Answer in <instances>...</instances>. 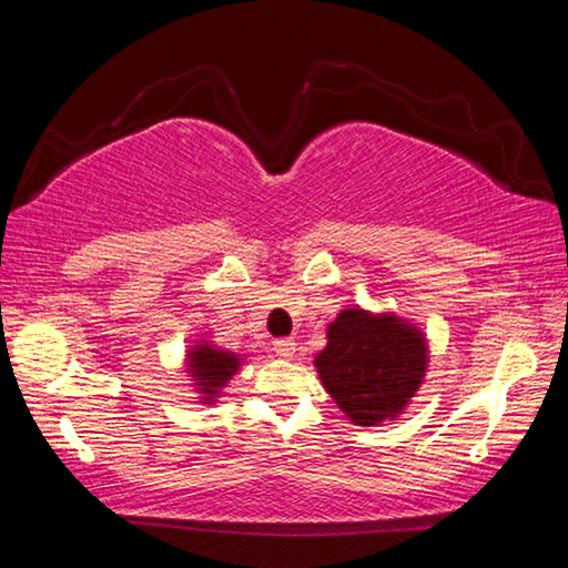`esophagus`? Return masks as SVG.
I'll return each instance as SVG.
<instances>
[{
  "instance_id": "esophagus-1",
  "label": "esophagus",
  "mask_w": 568,
  "mask_h": 568,
  "mask_svg": "<svg viewBox=\"0 0 568 568\" xmlns=\"http://www.w3.org/2000/svg\"><path fill=\"white\" fill-rule=\"evenodd\" d=\"M273 351H275V355H281V358H293L295 341L293 338H277V341H273Z\"/></svg>"
}]
</instances>
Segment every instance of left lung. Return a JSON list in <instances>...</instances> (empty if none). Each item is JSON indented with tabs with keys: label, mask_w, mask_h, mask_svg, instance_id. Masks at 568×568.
I'll return each mask as SVG.
<instances>
[{
	"label": "left lung",
	"mask_w": 568,
	"mask_h": 568,
	"mask_svg": "<svg viewBox=\"0 0 568 568\" xmlns=\"http://www.w3.org/2000/svg\"><path fill=\"white\" fill-rule=\"evenodd\" d=\"M426 363L418 328L361 307L338 313L328 325V345L315 355L325 390L355 426L396 418L423 383Z\"/></svg>",
	"instance_id": "left-lung-1"
}]
</instances>
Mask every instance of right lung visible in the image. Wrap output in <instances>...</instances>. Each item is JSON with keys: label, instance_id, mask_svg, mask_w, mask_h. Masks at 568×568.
<instances>
[{"label": "right lung", "instance_id": "add662e5", "mask_svg": "<svg viewBox=\"0 0 568 568\" xmlns=\"http://www.w3.org/2000/svg\"><path fill=\"white\" fill-rule=\"evenodd\" d=\"M240 355L217 351L207 341H200L187 355V371L195 381L197 390L203 393V403H213L220 396V388L235 376L240 368Z\"/></svg>", "mask_w": 568, "mask_h": 568}]
</instances>
